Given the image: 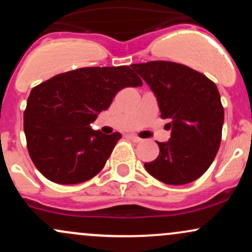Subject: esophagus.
<instances>
[{
    "instance_id": "obj_1",
    "label": "esophagus",
    "mask_w": 252,
    "mask_h": 252,
    "mask_svg": "<svg viewBox=\"0 0 252 252\" xmlns=\"http://www.w3.org/2000/svg\"><path fill=\"white\" fill-rule=\"evenodd\" d=\"M128 137L130 138V140H132V141H134V142H136V143H138V142H141V141H142V138H140L137 135H134V134L128 135Z\"/></svg>"
}]
</instances>
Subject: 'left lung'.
I'll use <instances>...</instances> for the list:
<instances>
[{"label": "left lung", "mask_w": 252, "mask_h": 252, "mask_svg": "<svg viewBox=\"0 0 252 252\" xmlns=\"http://www.w3.org/2000/svg\"><path fill=\"white\" fill-rule=\"evenodd\" d=\"M131 68L153 90L161 118L169 120L172 130L168 142H158V158L144 168L167 185L196 180L212 164L221 141L224 108L216 84L178 63L149 62Z\"/></svg>", "instance_id": "1"}]
</instances>
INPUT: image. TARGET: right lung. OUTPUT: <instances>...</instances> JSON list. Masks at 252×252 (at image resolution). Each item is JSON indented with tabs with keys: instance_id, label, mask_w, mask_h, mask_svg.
Segmentation results:
<instances>
[{
	"instance_id": "add662e5",
	"label": "right lung",
	"mask_w": 252,
	"mask_h": 252,
	"mask_svg": "<svg viewBox=\"0 0 252 252\" xmlns=\"http://www.w3.org/2000/svg\"><path fill=\"white\" fill-rule=\"evenodd\" d=\"M142 86L129 66L83 67L33 88L24 112L30 156L41 174L62 185L88 181L111 155L120 132L104 135L90 123L118 91Z\"/></svg>"
}]
</instances>
